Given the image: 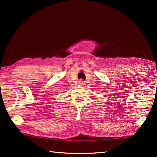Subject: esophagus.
<instances>
[{"mask_svg": "<svg viewBox=\"0 0 157 157\" xmlns=\"http://www.w3.org/2000/svg\"><path fill=\"white\" fill-rule=\"evenodd\" d=\"M79 84H80V85H84V82L83 80L79 81Z\"/></svg>", "mask_w": 157, "mask_h": 157, "instance_id": "esophagus-1", "label": "esophagus"}]
</instances>
